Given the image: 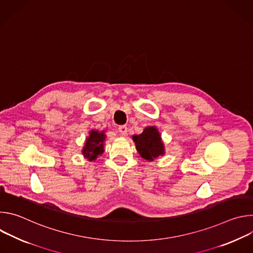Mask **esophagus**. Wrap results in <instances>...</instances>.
I'll use <instances>...</instances> for the list:
<instances>
[{"instance_id":"34e87169","label":"esophagus","mask_w":253,"mask_h":253,"mask_svg":"<svg viewBox=\"0 0 253 253\" xmlns=\"http://www.w3.org/2000/svg\"><path fill=\"white\" fill-rule=\"evenodd\" d=\"M118 131L120 132V134L126 135L127 134V127L125 125H121V126L118 127Z\"/></svg>"}]
</instances>
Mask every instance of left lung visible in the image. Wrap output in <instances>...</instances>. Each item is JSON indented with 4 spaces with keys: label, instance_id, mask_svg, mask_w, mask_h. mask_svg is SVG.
<instances>
[{
    "label": "left lung",
    "instance_id": "8db88e82",
    "mask_svg": "<svg viewBox=\"0 0 253 253\" xmlns=\"http://www.w3.org/2000/svg\"><path fill=\"white\" fill-rule=\"evenodd\" d=\"M136 149L144 159L153 161L164 154V146L156 127H147L141 135L133 136Z\"/></svg>",
    "mask_w": 253,
    "mask_h": 253
}]
</instances>
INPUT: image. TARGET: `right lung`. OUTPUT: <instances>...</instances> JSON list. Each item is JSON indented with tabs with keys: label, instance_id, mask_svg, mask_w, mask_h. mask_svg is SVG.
<instances>
[{
	"label": "right lung",
	"instance_id": "obj_1",
	"mask_svg": "<svg viewBox=\"0 0 253 253\" xmlns=\"http://www.w3.org/2000/svg\"><path fill=\"white\" fill-rule=\"evenodd\" d=\"M104 132L91 131L90 136L87 138L85 146L83 149V154L90 161L95 160L98 155L102 154L103 150V142L105 140Z\"/></svg>",
	"mask_w": 253,
	"mask_h": 253
}]
</instances>
